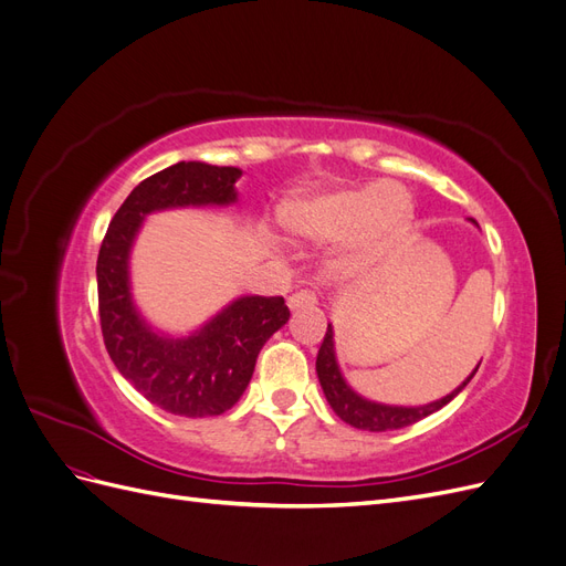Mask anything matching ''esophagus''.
Returning a JSON list of instances; mask_svg holds the SVG:
<instances>
[{
	"instance_id": "1",
	"label": "esophagus",
	"mask_w": 566,
	"mask_h": 566,
	"mask_svg": "<svg viewBox=\"0 0 566 566\" xmlns=\"http://www.w3.org/2000/svg\"><path fill=\"white\" fill-rule=\"evenodd\" d=\"M314 304H316V295L312 290H300V293L287 297L290 312H297V310H304V306H314Z\"/></svg>"
}]
</instances>
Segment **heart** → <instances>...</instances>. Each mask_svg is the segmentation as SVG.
<instances>
[{"label": "heart", "mask_w": 566, "mask_h": 566, "mask_svg": "<svg viewBox=\"0 0 566 566\" xmlns=\"http://www.w3.org/2000/svg\"><path fill=\"white\" fill-rule=\"evenodd\" d=\"M413 212V196L403 184L368 181L290 196L279 219L287 233L304 241H339L328 269L335 276H354L401 241Z\"/></svg>", "instance_id": "obj_1"}]
</instances>
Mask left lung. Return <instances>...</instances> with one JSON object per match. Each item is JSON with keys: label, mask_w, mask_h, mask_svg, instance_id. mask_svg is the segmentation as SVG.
Returning a JSON list of instances; mask_svg holds the SVG:
<instances>
[{"label": "left lung", "mask_w": 566, "mask_h": 566, "mask_svg": "<svg viewBox=\"0 0 566 566\" xmlns=\"http://www.w3.org/2000/svg\"><path fill=\"white\" fill-rule=\"evenodd\" d=\"M470 221L476 227L474 219H470ZM479 364H482V361H479ZM479 364L451 394H447V397H441L437 401L422 403V406H391V403L370 401V399L361 397V394H358L347 382L345 373H342L339 361H337V352H335V331H333V325L328 323V331H325L323 345H321L318 356H316V373H318V382H321L325 399H328L331 408L335 410V416L339 420H345L347 424L356 427V430L387 432V430H401V427L413 424V422H418L427 416L437 413V410L447 406L449 401H453L458 394L468 387V382L474 378Z\"/></svg>", "instance_id": "1"}]
</instances>
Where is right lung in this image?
Listing matches in <instances>:
<instances>
[{"label":"right lung","mask_w":566,"mask_h":566,"mask_svg":"<svg viewBox=\"0 0 566 566\" xmlns=\"http://www.w3.org/2000/svg\"><path fill=\"white\" fill-rule=\"evenodd\" d=\"M243 169L177 163L144 179L111 221L96 262L98 316L119 375L167 413L210 418L229 410L250 385L256 354L290 318L283 297L243 295L188 335L150 325L132 295L129 260L136 235L153 212L229 208Z\"/></svg>","instance_id":"1"}]
</instances>
